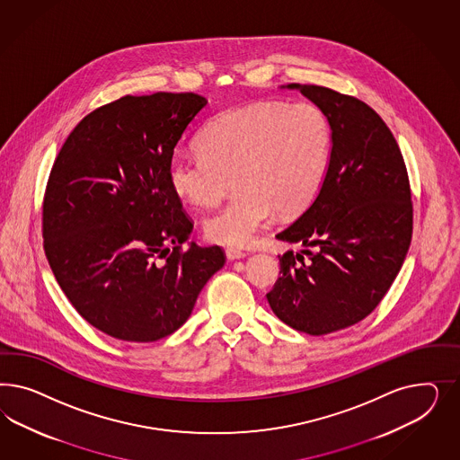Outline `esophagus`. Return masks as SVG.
Segmentation results:
<instances>
[{
    "mask_svg": "<svg viewBox=\"0 0 460 460\" xmlns=\"http://www.w3.org/2000/svg\"><path fill=\"white\" fill-rule=\"evenodd\" d=\"M226 256H227V260L234 261V260H243V258H246V256H248V252L236 250V248H227V250H226Z\"/></svg>",
    "mask_w": 460,
    "mask_h": 460,
    "instance_id": "1",
    "label": "esophagus"
}]
</instances>
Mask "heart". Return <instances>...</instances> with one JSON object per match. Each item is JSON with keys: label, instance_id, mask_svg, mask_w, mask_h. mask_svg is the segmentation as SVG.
<instances>
[{"label": "heart", "instance_id": "obj_1", "mask_svg": "<svg viewBox=\"0 0 460 460\" xmlns=\"http://www.w3.org/2000/svg\"><path fill=\"white\" fill-rule=\"evenodd\" d=\"M331 129L308 102L261 101L219 112L200 137V150L168 162L173 194L195 208L214 206L231 179L237 194L204 223L210 241L250 246L275 214L305 209L321 185Z\"/></svg>", "mask_w": 460, "mask_h": 460}]
</instances>
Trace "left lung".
Listing matches in <instances>:
<instances>
[{"instance_id":"left-lung-1","label":"left lung","mask_w":460,"mask_h":460,"mask_svg":"<svg viewBox=\"0 0 460 460\" xmlns=\"http://www.w3.org/2000/svg\"><path fill=\"white\" fill-rule=\"evenodd\" d=\"M327 118L331 158L321 190L277 234L305 250L279 258L268 304L279 321L310 335L367 317L402 270L413 231L403 155L373 108L329 87L288 84Z\"/></svg>"}]
</instances>
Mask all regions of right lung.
Wrapping results in <instances>:
<instances>
[{
  "label": "right lung",
  "mask_w": 460,
  "mask_h": 460,
  "mask_svg": "<svg viewBox=\"0 0 460 460\" xmlns=\"http://www.w3.org/2000/svg\"><path fill=\"white\" fill-rule=\"evenodd\" d=\"M206 104L194 93L125 96L87 114L57 155L43 250L72 306L114 339L175 332L226 263L219 246L181 248L194 224L168 181L173 150Z\"/></svg>",
  "instance_id": "add662e5"
}]
</instances>
